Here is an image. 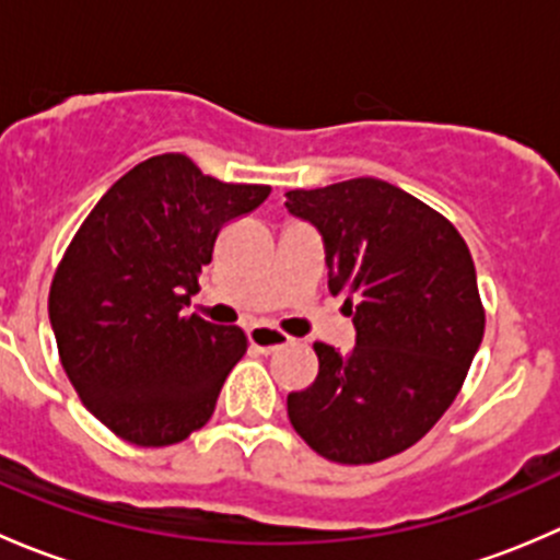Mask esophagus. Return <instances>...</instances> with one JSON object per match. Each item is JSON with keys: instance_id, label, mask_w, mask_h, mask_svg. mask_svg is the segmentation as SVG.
Instances as JSON below:
<instances>
[{"instance_id": "obj_1", "label": "esophagus", "mask_w": 560, "mask_h": 560, "mask_svg": "<svg viewBox=\"0 0 560 560\" xmlns=\"http://www.w3.org/2000/svg\"><path fill=\"white\" fill-rule=\"evenodd\" d=\"M292 338L287 336V332L276 330V327H268V325H254L252 330H248V343L252 347H257L259 352H276V349L287 347Z\"/></svg>"}]
</instances>
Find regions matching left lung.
<instances>
[{"instance_id":"obj_1","label":"left lung","mask_w":560,"mask_h":560,"mask_svg":"<svg viewBox=\"0 0 560 560\" xmlns=\"http://www.w3.org/2000/svg\"><path fill=\"white\" fill-rule=\"evenodd\" d=\"M325 244L327 287L347 298L354 347L314 343V385L287 395L303 442L327 460L376 463L420 442L450 409L482 343L477 270L460 233L380 178L287 191Z\"/></svg>"}]
</instances>
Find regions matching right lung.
I'll list each match as a JSON object with an SVG mask.
<instances>
[{
	"label": "right lung",
	"instance_id": "add662e5",
	"mask_svg": "<svg viewBox=\"0 0 560 560\" xmlns=\"http://www.w3.org/2000/svg\"><path fill=\"white\" fill-rule=\"evenodd\" d=\"M270 186L224 184L189 156L140 162L105 191L50 284L61 365L83 406L138 447H167L206 425L244 358L241 327L184 316L219 230Z\"/></svg>",
	"mask_w": 560,
	"mask_h": 560
}]
</instances>
